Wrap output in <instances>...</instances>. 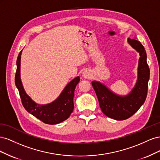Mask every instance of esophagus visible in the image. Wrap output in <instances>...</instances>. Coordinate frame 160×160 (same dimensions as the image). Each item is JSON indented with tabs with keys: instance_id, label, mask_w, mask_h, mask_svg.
I'll list each match as a JSON object with an SVG mask.
<instances>
[{
	"instance_id": "esophagus-1",
	"label": "esophagus",
	"mask_w": 160,
	"mask_h": 160,
	"mask_svg": "<svg viewBox=\"0 0 160 160\" xmlns=\"http://www.w3.org/2000/svg\"><path fill=\"white\" fill-rule=\"evenodd\" d=\"M82 76H83V78H85L86 79H88L91 77V72H90L89 71L86 70V71L83 72V73H82Z\"/></svg>"
}]
</instances>
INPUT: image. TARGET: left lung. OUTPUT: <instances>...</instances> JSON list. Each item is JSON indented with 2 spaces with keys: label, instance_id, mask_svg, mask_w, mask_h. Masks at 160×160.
<instances>
[{
  "label": "left lung",
  "instance_id": "left-lung-1",
  "mask_svg": "<svg viewBox=\"0 0 160 160\" xmlns=\"http://www.w3.org/2000/svg\"><path fill=\"white\" fill-rule=\"evenodd\" d=\"M128 42L139 54L138 67V79L134 88L126 95L116 94L103 83L98 81L91 82L95 89L102 112L108 117L115 120L128 119L136 113L146 101L149 68L147 63V54L139 41L128 38Z\"/></svg>",
  "mask_w": 160,
  "mask_h": 160
}]
</instances>
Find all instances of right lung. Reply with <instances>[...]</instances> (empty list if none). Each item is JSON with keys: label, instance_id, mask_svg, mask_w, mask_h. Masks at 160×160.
Listing matches in <instances>:
<instances>
[{"label": "right lung", "instance_id": "1", "mask_svg": "<svg viewBox=\"0 0 160 160\" xmlns=\"http://www.w3.org/2000/svg\"><path fill=\"white\" fill-rule=\"evenodd\" d=\"M22 50L17 60L15 85L17 88L22 105L28 113L47 124L55 125L68 119L74 109L73 97L77 85L80 81L77 77L66 85L59 96L52 102L41 105L35 102L25 92L21 79V59Z\"/></svg>", "mask_w": 160, "mask_h": 160}]
</instances>
